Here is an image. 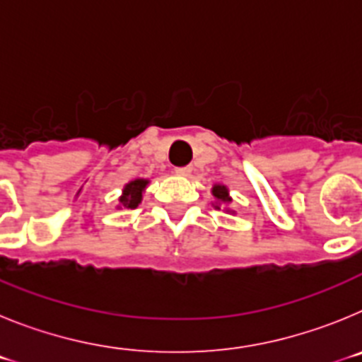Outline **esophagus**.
Listing matches in <instances>:
<instances>
[{
    "label": "esophagus",
    "instance_id": "obj_1",
    "mask_svg": "<svg viewBox=\"0 0 362 362\" xmlns=\"http://www.w3.org/2000/svg\"><path fill=\"white\" fill-rule=\"evenodd\" d=\"M174 172L177 175H181V177H188L192 174V166H177Z\"/></svg>",
    "mask_w": 362,
    "mask_h": 362
}]
</instances>
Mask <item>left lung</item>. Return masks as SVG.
Segmentation results:
<instances>
[{
	"label": "left lung",
	"instance_id": "left-lung-1",
	"mask_svg": "<svg viewBox=\"0 0 362 362\" xmlns=\"http://www.w3.org/2000/svg\"><path fill=\"white\" fill-rule=\"evenodd\" d=\"M212 194H214V197H216V199H217L216 209H219V203L228 204L230 201H232V197L228 196V188H226L225 185H214ZM228 212H230V210H228Z\"/></svg>",
	"mask_w": 362,
	"mask_h": 362
}]
</instances>
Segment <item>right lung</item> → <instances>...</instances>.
Masks as SVG:
<instances>
[{"label": "right lung", "mask_w": 362, "mask_h": 362, "mask_svg": "<svg viewBox=\"0 0 362 362\" xmlns=\"http://www.w3.org/2000/svg\"><path fill=\"white\" fill-rule=\"evenodd\" d=\"M146 185H148V179H134L129 185H124L123 194L119 197V209H137V204L143 199Z\"/></svg>", "instance_id": "1"}]
</instances>
